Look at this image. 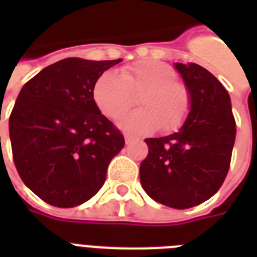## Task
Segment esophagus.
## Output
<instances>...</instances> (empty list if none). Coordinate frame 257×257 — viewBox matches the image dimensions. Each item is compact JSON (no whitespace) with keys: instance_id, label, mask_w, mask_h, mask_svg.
<instances>
[{"instance_id":"esophagus-1","label":"esophagus","mask_w":257,"mask_h":257,"mask_svg":"<svg viewBox=\"0 0 257 257\" xmlns=\"http://www.w3.org/2000/svg\"><path fill=\"white\" fill-rule=\"evenodd\" d=\"M124 139H125V143H126V144H131L132 141L136 140V139H135V137H133V136H131V135H125Z\"/></svg>"}]
</instances>
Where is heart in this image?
I'll list each match as a JSON object with an SVG mask.
<instances>
[{
  "label": "heart",
  "instance_id": "obj_1",
  "mask_svg": "<svg viewBox=\"0 0 257 257\" xmlns=\"http://www.w3.org/2000/svg\"><path fill=\"white\" fill-rule=\"evenodd\" d=\"M141 108L125 114L118 126L126 132L147 135L161 128L172 132L180 128L191 109V94L176 80L175 70L164 62L143 60L120 70V76L104 72L92 89L93 100L101 113L117 118L135 102Z\"/></svg>",
  "mask_w": 257,
  "mask_h": 257
}]
</instances>
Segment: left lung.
Here are the masks:
<instances>
[{"instance_id": "left-lung-1", "label": "left lung", "mask_w": 257, "mask_h": 257, "mask_svg": "<svg viewBox=\"0 0 257 257\" xmlns=\"http://www.w3.org/2000/svg\"><path fill=\"white\" fill-rule=\"evenodd\" d=\"M191 94V109L177 132L145 139L148 156L140 181L155 201L187 209L207 201L223 185L231 164L236 122L227 89L205 68L173 64Z\"/></svg>"}]
</instances>
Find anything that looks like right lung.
Returning a JSON list of instances; mask_svg holds the SVG:
<instances>
[{
    "label": "right lung",
    "instance_id": "1",
    "mask_svg": "<svg viewBox=\"0 0 257 257\" xmlns=\"http://www.w3.org/2000/svg\"><path fill=\"white\" fill-rule=\"evenodd\" d=\"M121 61L65 58L22 86L9 118L13 160L45 203L72 208L92 199L124 148V136L92 96L97 78Z\"/></svg>",
    "mask_w": 257,
    "mask_h": 257
}]
</instances>
